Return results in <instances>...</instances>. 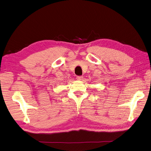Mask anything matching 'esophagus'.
<instances>
[{
    "instance_id": "obj_1",
    "label": "esophagus",
    "mask_w": 151,
    "mask_h": 151,
    "mask_svg": "<svg viewBox=\"0 0 151 151\" xmlns=\"http://www.w3.org/2000/svg\"><path fill=\"white\" fill-rule=\"evenodd\" d=\"M83 78V76H77V78H76V79H78V80H79V81H81V80H82Z\"/></svg>"
}]
</instances>
